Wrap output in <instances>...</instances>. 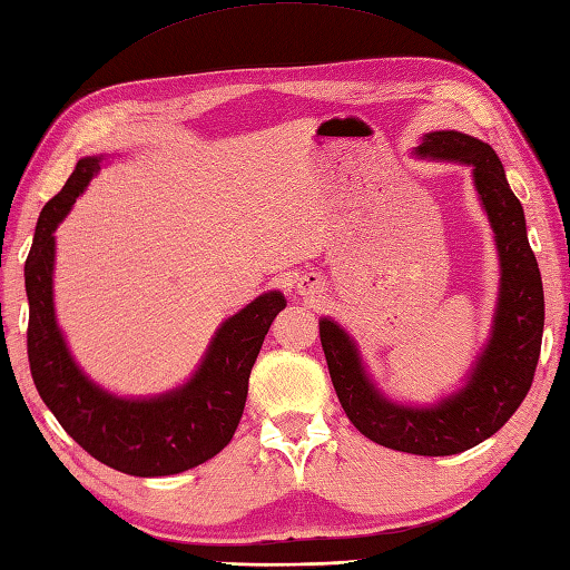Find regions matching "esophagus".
Returning <instances> with one entry per match:
<instances>
[{
  "mask_svg": "<svg viewBox=\"0 0 570 570\" xmlns=\"http://www.w3.org/2000/svg\"><path fill=\"white\" fill-rule=\"evenodd\" d=\"M297 293H299V295H305L307 299H317V297H322V293H324V285H322V281H320V275H314V273L302 275L299 281H297Z\"/></svg>",
  "mask_w": 570,
  "mask_h": 570,
  "instance_id": "esophagus-1",
  "label": "esophagus"
}]
</instances>
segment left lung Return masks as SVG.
<instances>
[{
  "label": "left lung",
  "instance_id": "obj_1",
  "mask_svg": "<svg viewBox=\"0 0 570 570\" xmlns=\"http://www.w3.org/2000/svg\"><path fill=\"white\" fill-rule=\"evenodd\" d=\"M414 154L473 168L500 256V295L488 344L461 390L432 407H412L387 400L375 387L346 328L324 317L320 336L341 407L363 436L416 456H451L495 434L532 387L543 334V287L524 209L495 150L461 131H432Z\"/></svg>",
  "mask_w": 570,
  "mask_h": 570
}]
</instances>
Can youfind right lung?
Instances as JSON below:
<instances>
[{
  "instance_id": "obj_1",
  "label": "right lung",
  "mask_w": 570,
  "mask_h": 570,
  "mask_svg": "<svg viewBox=\"0 0 570 570\" xmlns=\"http://www.w3.org/2000/svg\"><path fill=\"white\" fill-rule=\"evenodd\" d=\"M102 160H78L66 187L48 202L36 224L23 268L31 375L46 407L92 459L138 478L175 475L217 456L232 441L246 407L250 368L287 302L277 289L253 299L217 328L195 375L163 395L119 397L92 383L70 356L56 322L53 234Z\"/></svg>"
}]
</instances>
